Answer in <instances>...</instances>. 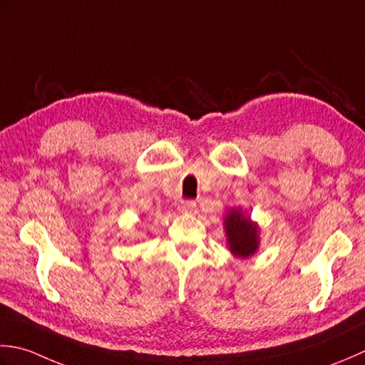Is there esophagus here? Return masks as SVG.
<instances>
[{
    "instance_id": "esophagus-1",
    "label": "esophagus",
    "mask_w": 365,
    "mask_h": 365,
    "mask_svg": "<svg viewBox=\"0 0 365 365\" xmlns=\"http://www.w3.org/2000/svg\"><path fill=\"white\" fill-rule=\"evenodd\" d=\"M178 210L181 212H195L197 202H193V200H181L180 205H178Z\"/></svg>"
}]
</instances>
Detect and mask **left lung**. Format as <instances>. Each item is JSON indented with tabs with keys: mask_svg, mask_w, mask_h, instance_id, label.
Masks as SVG:
<instances>
[{
	"mask_svg": "<svg viewBox=\"0 0 365 365\" xmlns=\"http://www.w3.org/2000/svg\"><path fill=\"white\" fill-rule=\"evenodd\" d=\"M225 232L230 250L235 255L247 258L255 254L258 249V228L255 224H252L249 217H245L241 210L228 211Z\"/></svg>",
	"mask_w": 365,
	"mask_h": 365,
	"instance_id": "8db88e82",
	"label": "left lung"
}]
</instances>
